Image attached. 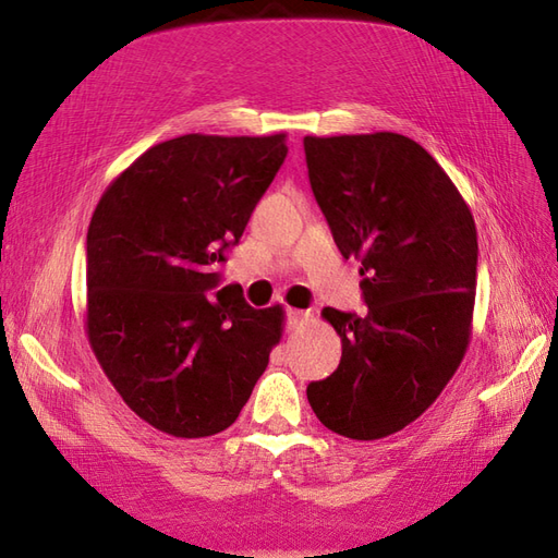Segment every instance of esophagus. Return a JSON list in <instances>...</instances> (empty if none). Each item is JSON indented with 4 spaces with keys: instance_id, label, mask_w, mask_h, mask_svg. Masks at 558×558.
<instances>
[{
    "instance_id": "34e87169",
    "label": "esophagus",
    "mask_w": 558,
    "mask_h": 558,
    "mask_svg": "<svg viewBox=\"0 0 558 558\" xmlns=\"http://www.w3.org/2000/svg\"><path fill=\"white\" fill-rule=\"evenodd\" d=\"M311 318V311H302V308H288V323L290 325H299Z\"/></svg>"
}]
</instances>
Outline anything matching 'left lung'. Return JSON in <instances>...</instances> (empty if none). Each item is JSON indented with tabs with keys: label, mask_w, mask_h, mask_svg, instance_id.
<instances>
[{
	"label": "left lung",
	"mask_w": 558,
	"mask_h": 558,
	"mask_svg": "<svg viewBox=\"0 0 558 558\" xmlns=\"http://www.w3.org/2000/svg\"><path fill=\"white\" fill-rule=\"evenodd\" d=\"M313 195L344 259L361 262L365 316L323 308L341 363L306 396L330 432L377 440L432 405L474 320L476 223L417 141L393 132L306 136Z\"/></svg>",
	"instance_id": "1"
}]
</instances>
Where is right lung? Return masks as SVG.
Here are the masks:
<instances>
[{
  "label": "right lung",
  "instance_id": "obj_1",
  "mask_svg": "<svg viewBox=\"0 0 558 558\" xmlns=\"http://www.w3.org/2000/svg\"><path fill=\"white\" fill-rule=\"evenodd\" d=\"M288 136L185 134L148 148L98 199L87 233V337L136 415L177 438L231 426L282 337L209 274L288 155Z\"/></svg>",
  "mask_w": 558,
  "mask_h": 558
}]
</instances>
